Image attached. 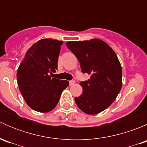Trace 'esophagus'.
Instances as JSON below:
<instances>
[{"instance_id":"34e87169","label":"esophagus","mask_w":147,"mask_h":147,"mask_svg":"<svg viewBox=\"0 0 147 147\" xmlns=\"http://www.w3.org/2000/svg\"><path fill=\"white\" fill-rule=\"evenodd\" d=\"M75 83V80H70L69 81V85H73Z\"/></svg>"}]
</instances>
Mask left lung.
Wrapping results in <instances>:
<instances>
[{"instance_id":"1","label":"left lung","mask_w":147,"mask_h":147,"mask_svg":"<svg viewBox=\"0 0 147 147\" xmlns=\"http://www.w3.org/2000/svg\"><path fill=\"white\" fill-rule=\"evenodd\" d=\"M67 47L76 56L82 73L90 75L82 81L83 92L75 101L87 115H96L106 109L115 100L122 85V70L116 53L100 39L70 41Z\"/></svg>"}]
</instances>
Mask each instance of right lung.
Returning <instances> with one entry per match:
<instances>
[{
	"mask_svg": "<svg viewBox=\"0 0 147 147\" xmlns=\"http://www.w3.org/2000/svg\"><path fill=\"white\" fill-rule=\"evenodd\" d=\"M63 43V41L50 38L38 40L30 47L18 69L19 90L28 106L37 112L53 110L62 92L69 85L68 81L49 75L57 69Z\"/></svg>",
	"mask_w": 147,
	"mask_h": 147,
	"instance_id": "add662e5",
	"label": "right lung"
}]
</instances>
